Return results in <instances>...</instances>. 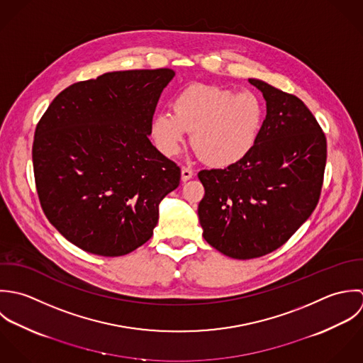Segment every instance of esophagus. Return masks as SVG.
<instances>
[{
	"mask_svg": "<svg viewBox=\"0 0 363 363\" xmlns=\"http://www.w3.org/2000/svg\"><path fill=\"white\" fill-rule=\"evenodd\" d=\"M194 177V171L191 169V168H188V167H182V169H181V179L184 181V182H186L188 179H191Z\"/></svg>",
	"mask_w": 363,
	"mask_h": 363,
	"instance_id": "1",
	"label": "esophagus"
}]
</instances>
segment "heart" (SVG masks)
Segmentation results:
<instances>
[{
	"instance_id": "heart-1",
	"label": "heart",
	"mask_w": 363,
	"mask_h": 363,
	"mask_svg": "<svg viewBox=\"0 0 363 363\" xmlns=\"http://www.w3.org/2000/svg\"><path fill=\"white\" fill-rule=\"evenodd\" d=\"M265 115L264 99L252 89L192 85L172 99V113L154 115L150 132L167 157L177 155L186 132H192L191 143L201 160L213 167H227L254 148Z\"/></svg>"
}]
</instances>
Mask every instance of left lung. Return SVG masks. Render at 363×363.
<instances>
[{"instance_id":"left-lung-1","label":"left lung","mask_w":363,"mask_h":363,"mask_svg":"<svg viewBox=\"0 0 363 363\" xmlns=\"http://www.w3.org/2000/svg\"><path fill=\"white\" fill-rule=\"evenodd\" d=\"M267 101L254 148L224 169H202L198 206L203 238L235 259L267 255L284 245L315 209L327 161V140L297 96L248 79Z\"/></svg>"}]
</instances>
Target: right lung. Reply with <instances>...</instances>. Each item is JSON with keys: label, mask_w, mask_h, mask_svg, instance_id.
<instances>
[{"label": "right lung", "mask_w": 363, "mask_h": 363, "mask_svg": "<svg viewBox=\"0 0 363 363\" xmlns=\"http://www.w3.org/2000/svg\"><path fill=\"white\" fill-rule=\"evenodd\" d=\"M174 75L128 70L75 82L39 121L32 147L39 201L78 248L121 257L151 238L160 202L181 181L179 167L148 140Z\"/></svg>", "instance_id": "1"}]
</instances>
